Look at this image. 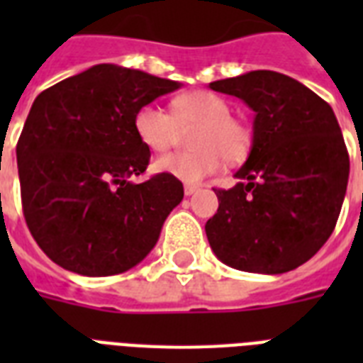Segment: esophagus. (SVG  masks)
I'll return each instance as SVG.
<instances>
[{"label": "esophagus", "instance_id": "34e87169", "mask_svg": "<svg viewBox=\"0 0 363 363\" xmlns=\"http://www.w3.org/2000/svg\"><path fill=\"white\" fill-rule=\"evenodd\" d=\"M198 192V186L196 184H184V194L186 196H192V194Z\"/></svg>", "mask_w": 363, "mask_h": 363}]
</instances>
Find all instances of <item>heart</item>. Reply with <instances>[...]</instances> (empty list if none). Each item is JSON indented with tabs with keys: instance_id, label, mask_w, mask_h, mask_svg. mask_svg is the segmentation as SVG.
<instances>
[{
	"instance_id": "obj_1",
	"label": "heart",
	"mask_w": 363,
	"mask_h": 363,
	"mask_svg": "<svg viewBox=\"0 0 363 363\" xmlns=\"http://www.w3.org/2000/svg\"><path fill=\"white\" fill-rule=\"evenodd\" d=\"M190 143L194 150L165 154L154 162V169L182 182H199L213 175L222 160L238 162L248 150L250 135L239 121L232 118L226 99L213 92H188L171 101V113L158 105L137 111L135 131L154 152H164L177 145L182 130L193 125Z\"/></svg>"
}]
</instances>
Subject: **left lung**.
I'll return each instance as SVG.
<instances>
[{
	"instance_id": "left-lung-1",
	"label": "left lung",
	"mask_w": 363,
	"mask_h": 363,
	"mask_svg": "<svg viewBox=\"0 0 363 363\" xmlns=\"http://www.w3.org/2000/svg\"><path fill=\"white\" fill-rule=\"evenodd\" d=\"M215 92L254 111L252 147L218 211L205 224L216 258L233 269L279 275L311 259L341 213L349 152L330 105L292 77L248 71L215 81Z\"/></svg>"
}]
</instances>
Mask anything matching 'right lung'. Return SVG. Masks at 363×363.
<instances>
[{
    "label": "right lung",
    "instance_id": "add662e5",
    "mask_svg": "<svg viewBox=\"0 0 363 363\" xmlns=\"http://www.w3.org/2000/svg\"><path fill=\"white\" fill-rule=\"evenodd\" d=\"M181 82L99 64L35 98L16 145L26 224L54 264L84 277L135 267L158 242L184 188L147 169L137 111Z\"/></svg>",
    "mask_w": 363,
    "mask_h": 363
}]
</instances>
